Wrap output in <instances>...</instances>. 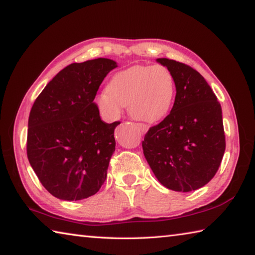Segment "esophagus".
Masks as SVG:
<instances>
[{
	"instance_id": "esophagus-1",
	"label": "esophagus",
	"mask_w": 255,
	"mask_h": 255,
	"mask_svg": "<svg viewBox=\"0 0 255 255\" xmlns=\"http://www.w3.org/2000/svg\"><path fill=\"white\" fill-rule=\"evenodd\" d=\"M136 126L139 128V130L141 131V132H143L145 133L146 131H147V126L146 125H143V124H136Z\"/></svg>"
}]
</instances>
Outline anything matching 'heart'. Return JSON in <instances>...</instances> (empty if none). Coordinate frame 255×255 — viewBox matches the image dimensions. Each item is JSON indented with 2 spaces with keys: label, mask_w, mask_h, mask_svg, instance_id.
I'll list each match as a JSON object with an SVG mask.
<instances>
[{
  "label": "heart",
  "mask_w": 255,
  "mask_h": 255,
  "mask_svg": "<svg viewBox=\"0 0 255 255\" xmlns=\"http://www.w3.org/2000/svg\"><path fill=\"white\" fill-rule=\"evenodd\" d=\"M175 94L174 77L167 68L135 66L116 73L106 91L97 96L96 106L107 120L118 119L123 107H128L133 119L152 124L168 115Z\"/></svg>",
  "instance_id": "obj_1"
}]
</instances>
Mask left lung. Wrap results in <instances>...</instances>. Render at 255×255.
I'll return each mask as SVG.
<instances>
[{
	"label": "left lung",
	"instance_id": "obj_1",
	"mask_svg": "<svg viewBox=\"0 0 255 255\" xmlns=\"http://www.w3.org/2000/svg\"><path fill=\"white\" fill-rule=\"evenodd\" d=\"M157 62L172 72L175 103L167 117L147 131L143 155L165 187L196 191L214 177L225 151L221 105L200 72L175 60Z\"/></svg>",
	"mask_w": 255,
	"mask_h": 255
}]
</instances>
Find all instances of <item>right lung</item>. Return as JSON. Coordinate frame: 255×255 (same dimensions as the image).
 <instances>
[{"mask_svg": "<svg viewBox=\"0 0 255 255\" xmlns=\"http://www.w3.org/2000/svg\"><path fill=\"white\" fill-rule=\"evenodd\" d=\"M116 67L117 62L106 58L69 64L32 106L27 158L41 184L59 200L95 195L107 177L120 123L103 122L94 99Z\"/></svg>", "mask_w": 255, "mask_h": 255, "instance_id": "add662e5", "label": "right lung"}]
</instances>
